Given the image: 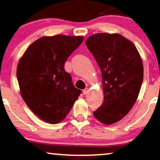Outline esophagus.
Here are the masks:
<instances>
[{
    "label": "esophagus",
    "mask_w": 160,
    "mask_h": 160,
    "mask_svg": "<svg viewBox=\"0 0 160 160\" xmlns=\"http://www.w3.org/2000/svg\"><path fill=\"white\" fill-rule=\"evenodd\" d=\"M88 91H89L88 90V88H85V89H84L82 91L83 94H84V95H87V94L88 93Z\"/></svg>",
    "instance_id": "1"
}]
</instances>
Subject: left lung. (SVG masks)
<instances>
[{
	"label": "left lung",
	"mask_w": 160,
	"mask_h": 160,
	"mask_svg": "<svg viewBox=\"0 0 160 160\" xmlns=\"http://www.w3.org/2000/svg\"><path fill=\"white\" fill-rule=\"evenodd\" d=\"M85 43L102 72L104 101L93 115L104 125H112L128 115L138 98L142 60L135 45L120 34H94Z\"/></svg>",
	"instance_id": "left-lung-1"
}]
</instances>
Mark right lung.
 Here are the masks:
<instances>
[{"instance_id":"obj_1","label":"right lung","mask_w":160,"mask_h":160,"mask_svg":"<svg viewBox=\"0 0 160 160\" xmlns=\"http://www.w3.org/2000/svg\"><path fill=\"white\" fill-rule=\"evenodd\" d=\"M82 40V35L43 36L20 58L17 79L21 95L32 112L48 123L64 120L82 92L73 85L64 65Z\"/></svg>"}]
</instances>
